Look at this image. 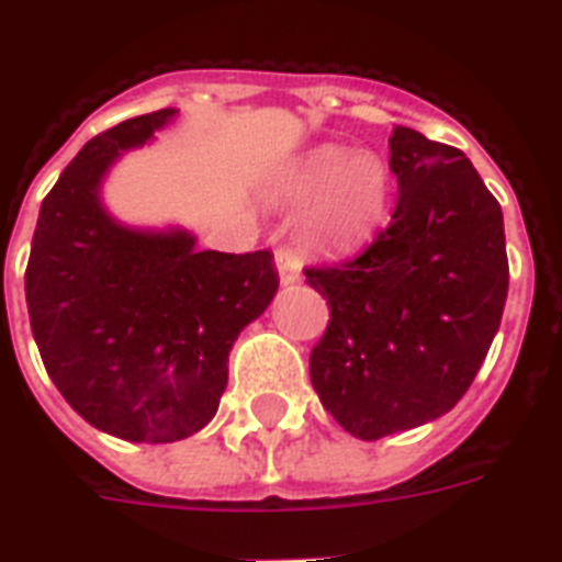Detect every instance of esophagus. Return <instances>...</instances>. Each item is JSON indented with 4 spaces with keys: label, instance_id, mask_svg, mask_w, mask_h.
<instances>
[{
    "label": "esophagus",
    "instance_id": "1",
    "mask_svg": "<svg viewBox=\"0 0 562 562\" xmlns=\"http://www.w3.org/2000/svg\"><path fill=\"white\" fill-rule=\"evenodd\" d=\"M273 262H277V273H280L282 285H294V282L303 280V266H300V257L291 254L289 248L273 250Z\"/></svg>",
    "mask_w": 562,
    "mask_h": 562
}]
</instances>
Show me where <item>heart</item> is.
Returning <instances> with one entry per match:
<instances>
[{"label":"heart","mask_w":562,"mask_h":562,"mask_svg":"<svg viewBox=\"0 0 562 562\" xmlns=\"http://www.w3.org/2000/svg\"><path fill=\"white\" fill-rule=\"evenodd\" d=\"M395 176L386 158L367 149H308L282 176L280 195L303 207V236L326 254H352L384 227L390 216Z\"/></svg>","instance_id":"heart-1"}]
</instances>
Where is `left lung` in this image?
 <instances>
[{
  "label": "left lung",
  "instance_id": "1",
  "mask_svg": "<svg viewBox=\"0 0 562 562\" xmlns=\"http://www.w3.org/2000/svg\"><path fill=\"white\" fill-rule=\"evenodd\" d=\"M398 204L358 259L305 268L331 321L312 386L355 439L450 413L494 344L508 296L503 207L462 149L395 126Z\"/></svg>",
  "mask_w": 562,
  "mask_h": 562
}]
</instances>
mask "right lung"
I'll return each instance as SVG.
<instances>
[{"label":"right lung","instance_id":"right-lung-1","mask_svg":"<svg viewBox=\"0 0 562 562\" xmlns=\"http://www.w3.org/2000/svg\"><path fill=\"white\" fill-rule=\"evenodd\" d=\"M176 109L91 138L45 195L25 271L31 331L80 418L123 441L167 445L216 415L227 355L280 289L273 254L199 250L184 227L117 222L100 187Z\"/></svg>","mask_w":562,"mask_h":562}]
</instances>
